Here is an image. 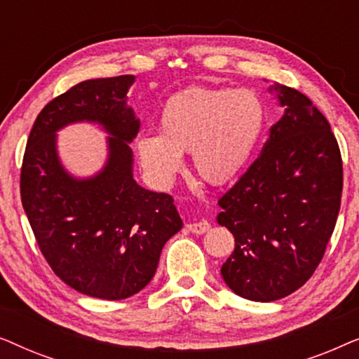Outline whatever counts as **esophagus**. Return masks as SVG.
Masks as SVG:
<instances>
[{"label": "esophagus", "instance_id": "obj_1", "mask_svg": "<svg viewBox=\"0 0 359 359\" xmlns=\"http://www.w3.org/2000/svg\"><path fill=\"white\" fill-rule=\"evenodd\" d=\"M186 227L189 229V232H193V233H198V235H201V233H205V232H208L209 227H210V224L208 222V220H201V222L188 224V225H186Z\"/></svg>", "mask_w": 359, "mask_h": 359}]
</instances>
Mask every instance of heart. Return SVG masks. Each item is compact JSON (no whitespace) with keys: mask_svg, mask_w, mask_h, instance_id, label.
Here are the masks:
<instances>
[{"mask_svg":"<svg viewBox=\"0 0 359 359\" xmlns=\"http://www.w3.org/2000/svg\"><path fill=\"white\" fill-rule=\"evenodd\" d=\"M266 111L257 93L229 88H189L171 96L160 112V134H144L135 149L155 184L170 186L191 151L194 171L204 181L232 183L247 168Z\"/></svg>","mask_w":359,"mask_h":359,"instance_id":"heart-1","label":"heart"}]
</instances>
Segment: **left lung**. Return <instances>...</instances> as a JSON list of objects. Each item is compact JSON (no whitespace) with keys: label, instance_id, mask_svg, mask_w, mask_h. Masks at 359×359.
Masks as SVG:
<instances>
[{"label":"left lung","instance_id":"8db88e82","mask_svg":"<svg viewBox=\"0 0 359 359\" xmlns=\"http://www.w3.org/2000/svg\"><path fill=\"white\" fill-rule=\"evenodd\" d=\"M284 114L259 158L219 199L217 222L235 237L220 268L237 296L273 302L307 283L340 210L343 165L325 116L292 88L269 86Z\"/></svg>","mask_w":359,"mask_h":359}]
</instances>
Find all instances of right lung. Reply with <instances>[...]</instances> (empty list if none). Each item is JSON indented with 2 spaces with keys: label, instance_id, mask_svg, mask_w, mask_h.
I'll use <instances>...</instances> for the list:
<instances>
[{
  "label": "right lung",
  "instance_id": "add662e5",
  "mask_svg": "<svg viewBox=\"0 0 359 359\" xmlns=\"http://www.w3.org/2000/svg\"><path fill=\"white\" fill-rule=\"evenodd\" d=\"M134 75L81 81L41 111L21 170L22 208L39 248L63 283L90 297L119 301L151 281L165 243L183 227L173 198L134 180L130 142L140 119L127 104ZM78 121L108 134V156L93 177L62 166L56 132Z\"/></svg>",
  "mask_w": 359,
  "mask_h": 359
}]
</instances>
